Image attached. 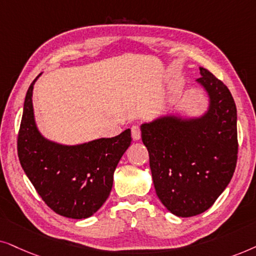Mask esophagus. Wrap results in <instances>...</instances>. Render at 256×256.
I'll return each mask as SVG.
<instances>
[{
	"label": "esophagus",
	"mask_w": 256,
	"mask_h": 256,
	"mask_svg": "<svg viewBox=\"0 0 256 256\" xmlns=\"http://www.w3.org/2000/svg\"><path fill=\"white\" fill-rule=\"evenodd\" d=\"M131 134H132V138H134V140H139V139H140V137H142L140 126H139V125L132 126Z\"/></svg>",
	"instance_id": "34e87169"
}]
</instances>
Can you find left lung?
I'll list each match as a JSON object with an SVG mask.
<instances>
[{"label":"left lung","instance_id":"1","mask_svg":"<svg viewBox=\"0 0 256 256\" xmlns=\"http://www.w3.org/2000/svg\"><path fill=\"white\" fill-rule=\"evenodd\" d=\"M196 82L210 97L199 118L165 116L140 126L156 196L176 216L204 213L230 184L238 160L236 106L230 91L205 68Z\"/></svg>","mask_w":256,"mask_h":256}]
</instances>
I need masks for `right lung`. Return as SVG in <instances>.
<instances>
[{"label": "right lung", "mask_w": 256, "mask_h": 256, "mask_svg": "<svg viewBox=\"0 0 256 256\" xmlns=\"http://www.w3.org/2000/svg\"><path fill=\"white\" fill-rule=\"evenodd\" d=\"M26 91L17 154L22 168L43 202L54 212L71 219H85L106 202L114 173L131 144L130 128L114 138H100L80 145L50 142L37 130L32 90Z\"/></svg>", "instance_id": "1"}]
</instances>
